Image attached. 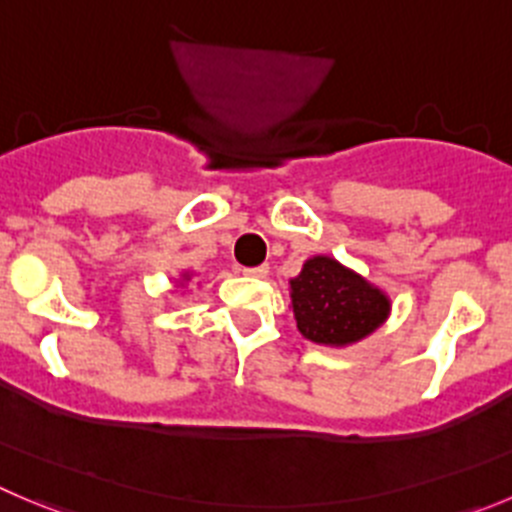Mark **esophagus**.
Masks as SVG:
<instances>
[{
  "label": "esophagus",
  "instance_id": "obj_1",
  "mask_svg": "<svg viewBox=\"0 0 512 512\" xmlns=\"http://www.w3.org/2000/svg\"><path fill=\"white\" fill-rule=\"evenodd\" d=\"M243 274H246V276H256V279H264V276L266 274H269V266H253V269H246V271H243Z\"/></svg>",
  "mask_w": 512,
  "mask_h": 512
}]
</instances>
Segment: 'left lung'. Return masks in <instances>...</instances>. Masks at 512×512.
<instances>
[{"label": "left lung", "mask_w": 512, "mask_h": 512, "mask_svg": "<svg viewBox=\"0 0 512 512\" xmlns=\"http://www.w3.org/2000/svg\"><path fill=\"white\" fill-rule=\"evenodd\" d=\"M299 332L324 347H349L387 321L389 296L332 256H314L289 281Z\"/></svg>", "instance_id": "1"}]
</instances>
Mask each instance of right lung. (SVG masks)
<instances>
[{
  "instance_id": "1",
  "label": "right lung",
  "mask_w": 512,
  "mask_h": 512,
  "mask_svg": "<svg viewBox=\"0 0 512 512\" xmlns=\"http://www.w3.org/2000/svg\"><path fill=\"white\" fill-rule=\"evenodd\" d=\"M183 281H188V274H183Z\"/></svg>"
}]
</instances>
